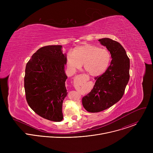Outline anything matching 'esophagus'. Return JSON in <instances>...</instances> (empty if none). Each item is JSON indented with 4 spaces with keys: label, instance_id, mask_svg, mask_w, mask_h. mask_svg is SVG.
<instances>
[{
    "label": "esophagus",
    "instance_id": "esophagus-1",
    "mask_svg": "<svg viewBox=\"0 0 153 153\" xmlns=\"http://www.w3.org/2000/svg\"><path fill=\"white\" fill-rule=\"evenodd\" d=\"M77 77H82V78H83V79H84L85 81L88 80V79H89V77H88V76H87L86 74H80V75L77 76Z\"/></svg>",
    "mask_w": 153,
    "mask_h": 153
}]
</instances>
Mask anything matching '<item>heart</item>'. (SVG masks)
<instances>
[{"label": "heart", "instance_id": "1", "mask_svg": "<svg viewBox=\"0 0 153 153\" xmlns=\"http://www.w3.org/2000/svg\"><path fill=\"white\" fill-rule=\"evenodd\" d=\"M111 60V54L108 49L90 43L75 47L73 53L69 51L66 56L67 67L71 71L79 69L83 64L85 70L92 76L104 73Z\"/></svg>", "mask_w": 153, "mask_h": 153}]
</instances>
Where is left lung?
I'll return each mask as SVG.
<instances>
[{
	"instance_id": "obj_1",
	"label": "left lung",
	"mask_w": 153,
	"mask_h": 153,
	"mask_svg": "<svg viewBox=\"0 0 153 153\" xmlns=\"http://www.w3.org/2000/svg\"><path fill=\"white\" fill-rule=\"evenodd\" d=\"M110 51L112 60L106 71L94 78L93 90L82 98V105L90 113L111 107L122 97L129 79V59L118 42L109 38L99 40Z\"/></svg>"
}]
</instances>
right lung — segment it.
I'll return each mask as SVG.
<instances>
[{"label":"right lung","instance_id":"1","mask_svg":"<svg viewBox=\"0 0 153 153\" xmlns=\"http://www.w3.org/2000/svg\"><path fill=\"white\" fill-rule=\"evenodd\" d=\"M61 45L39 48L28 62L24 87L30 107L40 117L60 122L63 116L62 103L67 95L65 73L66 55Z\"/></svg>","mask_w":153,"mask_h":153}]
</instances>
